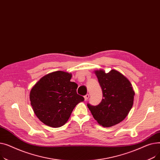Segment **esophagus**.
<instances>
[{
  "instance_id": "esophagus-1",
  "label": "esophagus",
  "mask_w": 160,
  "mask_h": 160,
  "mask_svg": "<svg viewBox=\"0 0 160 160\" xmlns=\"http://www.w3.org/2000/svg\"><path fill=\"white\" fill-rule=\"evenodd\" d=\"M89 95H88V94H87L86 95L84 96V100H86H86H88V99L89 98Z\"/></svg>"
}]
</instances>
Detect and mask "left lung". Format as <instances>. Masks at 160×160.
<instances>
[{"mask_svg":"<svg viewBox=\"0 0 160 160\" xmlns=\"http://www.w3.org/2000/svg\"><path fill=\"white\" fill-rule=\"evenodd\" d=\"M95 74L102 88L103 98L97 106L88 104L94 119L103 127H111L122 121L133 106L135 92L128 79L115 69Z\"/></svg>","mask_w":160,"mask_h":160,"instance_id":"8db88e82","label":"left lung"}]
</instances>
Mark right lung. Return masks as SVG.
Instances as JSON below:
<instances>
[{
  "label": "right lung",
  "mask_w": 160,
  "mask_h": 160,
  "mask_svg": "<svg viewBox=\"0 0 160 160\" xmlns=\"http://www.w3.org/2000/svg\"><path fill=\"white\" fill-rule=\"evenodd\" d=\"M72 74L62 71L50 72L32 87L30 100L33 111L45 124L59 128L69 120L75 106L83 102L77 93L78 85L71 82Z\"/></svg>",
  "instance_id": "1"
}]
</instances>
